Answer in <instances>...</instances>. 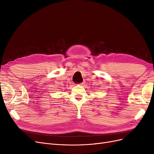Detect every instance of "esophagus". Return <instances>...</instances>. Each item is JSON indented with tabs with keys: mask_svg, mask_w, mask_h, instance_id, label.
I'll list each match as a JSON object with an SVG mask.
<instances>
[{
	"mask_svg": "<svg viewBox=\"0 0 154 154\" xmlns=\"http://www.w3.org/2000/svg\"><path fill=\"white\" fill-rule=\"evenodd\" d=\"M85 82H83L81 83H80V85H85Z\"/></svg>",
	"mask_w": 154,
	"mask_h": 154,
	"instance_id": "obj_1",
	"label": "esophagus"
}]
</instances>
